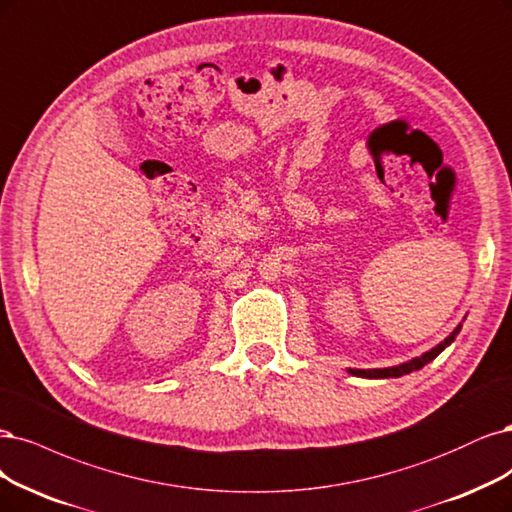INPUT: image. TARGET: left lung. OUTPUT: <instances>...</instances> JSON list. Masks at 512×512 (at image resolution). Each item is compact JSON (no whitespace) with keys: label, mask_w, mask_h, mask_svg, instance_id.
I'll return each instance as SVG.
<instances>
[{"label":"left lung","mask_w":512,"mask_h":512,"mask_svg":"<svg viewBox=\"0 0 512 512\" xmlns=\"http://www.w3.org/2000/svg\"><path fill=\"white\" fill-rule=\"evenodd\" d=\"M462 330V326H457L449 337L443 341V343H438L436 347H432L430 351H426L424 356H419V358H413V360H409V362H404V364H398V366H390V368H368V370H360V368H351L349 373L351 375H356V377H366V379H390V377H402V375H409V373H413V370H419V368H424L428 362H432L440 351H443L445 347H449L453 341H455V337H457V332Z\"/></svg>","instance_id":"left-lung-1"}]
</instances>
